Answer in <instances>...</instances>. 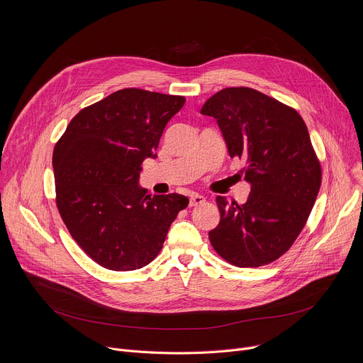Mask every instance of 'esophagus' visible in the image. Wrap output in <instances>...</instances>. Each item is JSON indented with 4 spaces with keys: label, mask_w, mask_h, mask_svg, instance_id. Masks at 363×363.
<instances>
[{
    "label": "esophagus",
    "mask_w": 363,
    "mask_h": 363,
    "mask_svg": "<svg viewBox=\"0 0 363 363\" xmlns=\"http://www.w3.org/2000/svg\"><path fill=\"white\" fill-rule=\"evenodd\" d=\"M203 202H205V198L202 195H198V194H194L189 198V206H196V205H201Z\"/></svg>",
    "instance_id": "34e87169"
}]
</instances>
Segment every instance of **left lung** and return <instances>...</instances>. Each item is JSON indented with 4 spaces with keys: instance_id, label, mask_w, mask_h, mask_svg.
<instances>
[{
    "instance_id": "1",
    "label": "left lung",
    "mask_w": 363,
    "mask_h": 363,
    "mask_svg": "<svg viewBox=\"0 0 363 363\" xmlns=\"http://www.w3.org/2000/svg\"><path fill=\"white\" fill-rule=\"evenodd\" d=\"M231 158L244 160L251 192L244 203L217 196L220 224L208 237L237 267H260L283 255L303 230L322 184V168L301 116L250 87H227L205 101Z\"/></svg>"
}]
</instances>
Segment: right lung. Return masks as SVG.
I'll list each match as a JSON object with an SVG mask.
<instances>
[{
  "label": "right lung",
  "mask_w": 363,
  "mask_h": 363,
  "mask_svg": "<svg viewBox=\"0 0 363 363\" xmlns=\"http://www.w3.org/2000/svg\"><path fill=\"white\" fill-rule=\"evenodd\" d=\"M185 103L122 89L82 109L53 152L56 203L70 235L93 262L115 272L157 257L188 198L139 186L142 162L157 157L167 123Z\"/></svg>",
  "instance_id": "obj_1"
}]
</instances>
